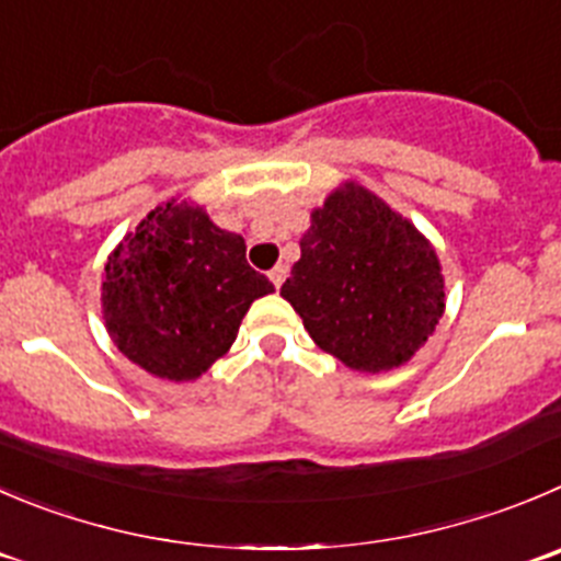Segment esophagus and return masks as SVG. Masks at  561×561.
<instances>
[{
	"mask_svg": "<svg viewBox=\"0 0 561 561\" xmlns=\"http://www.w3.org/2000/svg\"><path fill=\"white\" fill-rule=\"evenodd\" d=\"M270 280H272V286H275V289H280V286H284V280H286V266H275V270L270 272Z\"/></svg>",
	"mask_w": 561,
	"mask_h": 561,
	"instance_id": "obj_1",
	"label": "esophagus"
}]
</instances>
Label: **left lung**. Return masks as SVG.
I'll list each match as a JSON object with an SVG mask.
<instances>
[{"instance_id":"8db88e82","label":"left lung","mask_w":561,"mask_h":561,"mask_svg":"<svg viewBox=\"0 0 561 561\" xmlns=\"http://www.w3.org/2000/svg\"><path fill=\"white\" fill-rule=\"evenodd\" d=\"M280 297L319 350L346 369L380 375L408 364L435 333L446 280L430 239L350 179L311 211Z\"/></svg>"}]
</instances>
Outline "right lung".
<instances>
[{"label":"right lung","instance_id":"obj_1","mask_svg":"<svg viewBox=\"0 0 561 561\" xmlns=\"http://www.w3.org/2000/svg\"><path fill=\"white\" fill-rule=\"evenodd\" d=\"M272 291L244 259V239L175 195L106 255L101 313L131 364L159 380L190 382L231 350L248 308Z\"/></svg>","mask_w":561,"mask_h":561}]
</instances>
